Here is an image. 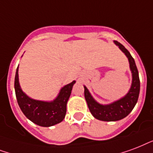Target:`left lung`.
I'll use <instances>...</instances> for the list:
<instances>
[{"instance_id":"left-lung-1","label":"left lung","mask_w":153,"mask_h":153,"mask_svg":"<svg viewBox=\"0 0 153 153\" xmlns=\"http://www.w3.org/2000/svg\"><path fill=\"white\" fill-rule=\"evenodd\" d=\"M113 42L125 53L128 60L130 70L132 73V85L126 95L108 105H101L98 103L91 95L86 86H84L85 97L90 112L96 119L103 121H117L127 117L137 104L140 93L139 73L134 59L129 52L125 48V46L117 41Z\"/></svg>"}]
</instances>
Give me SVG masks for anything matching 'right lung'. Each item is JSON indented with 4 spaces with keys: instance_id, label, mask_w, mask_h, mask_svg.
Returning a JSON list of instances; mask_svg holds the SVG:
<instances>
[{
    "instance_id": "add662e5",
    "label": "right lung",
    "mask_w": 153,
    "mask_h": 153,
    "mask_svg": "<svg viewBox=\"0 0 153 153\" xmlns=\"http://www.w3.org/2000/svg\"><path fill=\"white\" fill-rule=\"evenodd\" d=\"M76 80L61 88L57 97L52 101L34 100L24 93L19 83L18 67L16 68L14 88L16 100L25 116L34 124L50 127L59 124L65 117L66 106Z\"/></svg>"
}]
</instances>
